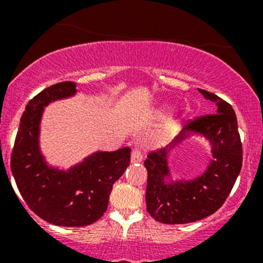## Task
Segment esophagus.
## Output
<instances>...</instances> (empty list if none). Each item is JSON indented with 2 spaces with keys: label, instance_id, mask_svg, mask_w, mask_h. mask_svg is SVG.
Listing matches in <instances>:
<instances>
[{
  "label": "esophagus",
  "instance_id": "obj_1",
  "mask_svg": "<svg viewBox=\"0 0 263 263\" xmlns=\"http://www.w3.org/2000/svg\"><path fill=\"white\" fill-rule=\"evenodd\" d=\"M143 159V155H142V151L140 147H135L134 151L131 153V162L132 163H140Z\"/></svg>",
  "mask_w": 263,
  "mask_h": 263
}]
</instances>
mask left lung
Listing matches in <instances>:
<instances>
[{
  "instance_id": "obj_1",
  "label": "left lung",
  "mask_w": 263,
  "mask_h": 263,
  "mask_svg": "<svg viewBox=\"0 0 263 263\" xmlns=\"http://www.w3.org/2000/svg\"><path fill=\"white\" fill-rule=\"evenodd\" d=\"M206 100L215 102L216 114L189 120L184 131L167 148L151 151L144 161L147 170V211L163 224H188L215 213L225 203L242 167V143L237 119L229 102L215 93L199 89ZM204 134L213 146V159L200 177L192 181L165 183L166 152L187 131Z\"/></svg>"
}]
</instances>
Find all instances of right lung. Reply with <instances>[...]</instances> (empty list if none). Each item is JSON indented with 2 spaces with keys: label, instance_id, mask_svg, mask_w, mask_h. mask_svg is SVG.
Instances as JSON below:
<instances>
[{
  "label": "right lung",
  "instance_id": "add662e5",
  "mask_svg": "<svg viewBox=\"0 0 263 263\" xmlns=\"http://www.w3.org/2000/svg\"><path fill=\"white\" fill-rule=\"evenodd\" d=\"M71 81L54 84L27 104L11 155V171L27 206L39 218L59 226H86L107 209L114 183L131 159V148L98 152L68 172L52 170L39 152L38 136L43 107L74 95Z\"/></svg>",
  "mask_w": 263,
  "mask_h": 263
}]
</instances>
